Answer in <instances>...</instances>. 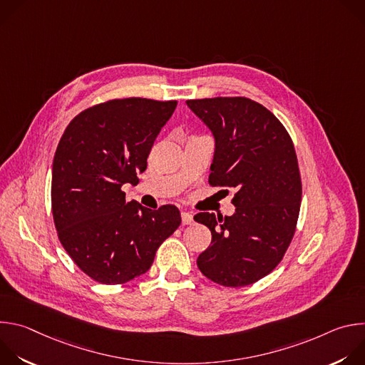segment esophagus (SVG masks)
Wrapping results in <instances>:
<instances>
[{"label":"esophagus","instance_id":"esophagus-1","mask_svg":"<svg viewBox=\"0 0 365 365\" xmlns=\"http://www.w3.org/2000/svg\"><path fill=\"white\" fill-rule=\"evenodd\" d=\"M182 224L183 225H190L193 224V215L190 212H182Z\"/></svg>","mask_w":365,"mask_h":365}]
</instances>
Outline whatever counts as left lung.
I'll use <instances>...</instances> for the list:
<instances>
[{
    "instance_id": "obj_1",
    "label": "left lung",
    "mask_w": 365,
    "mask_h": 365,
    "mask_svg": "<svg viewBox=\"0 0 365 365\" xmlns=\"http://www.w3.org/2000/svg\"><path fill=\"white\" fill-rule=\"evenodd\" d=\"M186 103L215 137L210 185L237 190L234 215H195L212 234L197 267L225 287L252 284L277 267L296 231L302 180L293 141L274 114L250 98Z\"/></svg>"
}]
</instances>
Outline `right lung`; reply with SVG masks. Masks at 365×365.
<instances>
[{
    "mask_svg": "<svg viewBox=\"0 0 365 365\" xmlns=\"http://www.w3.org/2000/svg\"><path fill=\"white\" fill-rule=\"evenodd\" d=\"M178 101L111 99L78 114L66 127L51 170V212L75 264L102 284L144 274L160 244L180 225L175 205L151 211L125 202L138 183L155 137Z\"/></svg>",
    "mask_w": 365,
    "mask_h": 365,
    "instance_id": "add662e5",
    "label": "right lung"
}]
</instances>
